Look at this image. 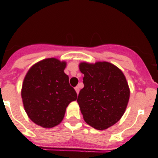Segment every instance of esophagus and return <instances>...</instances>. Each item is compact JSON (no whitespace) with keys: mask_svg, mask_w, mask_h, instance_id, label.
<instances>
[{"mask_svg":"<svg viewBox=\"0 0 158 158\" xmlns=\"http://www.w3.org/2000/svg\"><path fill=\"white\" fill-rule=\"evenodd\" d=\"M79 90H80V89H79V87H75V91H76L77 94L79 93Z\"/></svg>","mask_w":158,"mask_h":158,"instance_id":"1","label":"esophagus"}]
</instances>
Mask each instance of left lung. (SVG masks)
I'll use <instances>...</instances> for the list:
<instances>
[{"label": "left lung", "instance_id": "obj_1", "mask_svg": "<svg viewBox=\"0 0 158 158\" xmlns=\"http://www.w3.org/2000/svg\"><path fill=\"white\" fill-rule=\"evenodd\" d=\"M84 88L77 103L86 123L96 130H105L116 123L125 112L130 89L122 71L113 64L81 62Z\"/></svg>", "mask_w": 158, "mask_h": 158}]
</instances>
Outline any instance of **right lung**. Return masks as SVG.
I'll return each instance as SVG.
<instances>
[{"instance_id":"obj_1","label":"right lung","mask_w":158,"mask_h":158,"mask_svg":"<svg viewBox=\"0 0 158 158\" xmlns=\"http://www.w3.org/2000/svg\"><path fill=\"white\" fill-rule=\"evenodd\" d=\"M65 65V62L47 58L32 65L25 76L21 90L23 107L31 120L39 126L58 125L67 106L77 98L64 73Z\"/></svg>"}]
</instances>
